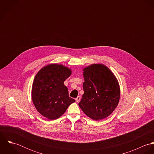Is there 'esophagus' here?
<instances>
[{"instance_id": "34e87169", "label": "esophagus", "mask_w": 154, "mask_h": 154, "mask_svg": "<svg viewBox=\"0 0 154 154\" xmlns=\"http://www.w3.org/2000/svg\"><path fill=\"white\" fill-rule=\"evenodd\" d=\"M75 100L77 103H79L81 100V96H78V97L76 98H75Z\"/></svg>"}]
</instances>
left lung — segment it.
I'll use <instances>...</instances> for the list:
<instances>
[{
    "mask_svg": "<svg viewBox=\"0 0 154 154\" xmlns=\"http://www.w3.org/2000/svg\"><path fill=\"white\" fill-rule=\"evenodd\" d=\"M84 94L78 105L94 120L110 115L117 106L120 87L110 69L101 64H94L84 69Z\"/></svg>",
    "mask_w": 154,
    "mask_h": 154,
    "instance_id": "8db88e82",
    "label": "left lung"
}]
</instances>
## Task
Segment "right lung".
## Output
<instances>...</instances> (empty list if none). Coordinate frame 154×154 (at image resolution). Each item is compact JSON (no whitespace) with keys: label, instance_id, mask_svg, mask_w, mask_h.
Wrapping results in <instances>:
<instances>
[{"label":"right lung","instance_id":"add662e5","mask_svg":"<svg viewBox=\"0 0 154 154\" xmlns=\"http://www.w3.org/2000/svg\"><path fill=\"white\" fill-rule=\"evenodd\" d=\"M71 70L61 65L45 66L36 75L32 88L34 106L45 117L54 120L60 117L75 100L69 96L64 81Z\"/></svg>","mask_w":154,"mask_h":154}]
</instances>
